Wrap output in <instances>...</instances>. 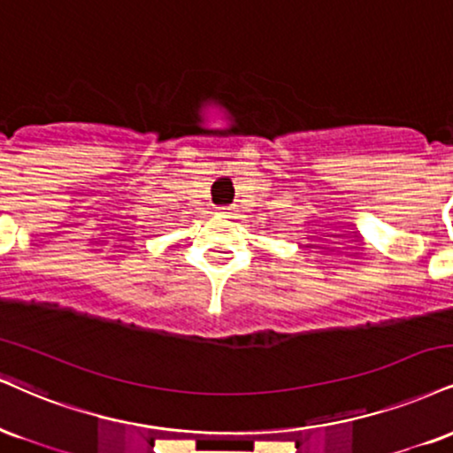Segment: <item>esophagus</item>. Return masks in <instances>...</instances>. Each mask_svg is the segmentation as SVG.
<instances>
[{
    "label": "esophagus",
    "mask_w": 453,
    "mask_h": 453,
    "mask_svg": "<svg viewBox=\"0 0 453 453\" xmlns=\"http://www.w3.org/2000/svg\"><path fill=\"white\" fill-rule=\"evenodd\" d=\"M221 212H227V209H226V206H223V209H219Z\"/></svg>",
    "instance_id": "esophagus-1"
}]
</instances>
